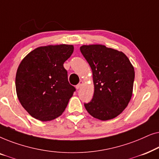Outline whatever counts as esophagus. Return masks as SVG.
I'll return each mask as SVG.
<instances>
[{
    "instance_id": "obj_1",
    "label": "esophagus",
    "mask_w": 159,
    "mask_h": 159,
    "mask_svg": "<svg viewBox=\"0 0 159 159\" xmlns=\"http://www.w3.org/2000/svg\"><path fill=\"white\" fill-rule=\"evenodd\" d=\"M82 85H83V81H82V80H81V81L79 82V84H78L76 86V88H77V89H80V88H81V87Z\"/></svg>"
}]
</instances>
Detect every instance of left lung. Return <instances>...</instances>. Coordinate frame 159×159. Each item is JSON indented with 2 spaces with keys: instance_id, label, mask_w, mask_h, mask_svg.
I'll return each instance as SVG.
<instances>
[{
  "instance_id": "left-lung-1",
  "label": "left lung",
  "mask_w": 159,
  "mask_h": 159,
  "mask_svg": "<svg viewBox=\"0 0 159 159\" xmlns=\"http://www.w3.org/2000/svg\"><path fill=\"white\" fill-rule=\"evenodd\" d=\"M80 51L93 71L94 94L84 107L102 121L116 117L127 107L133 90L134 70L125 53L103 45H82Z\"/></svg>"
}]
</instances>
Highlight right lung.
<instances>
[{
	"label": "right lung",
	"instance_id": "1",
	"mask_svg": "<svg viewBox=\"0 0 159 159\" xmlns=\"http://www.w3.org/2000/svg\"><path fill=\"white\" fill-rule=\"evenodd\" d=\"M73 51L72 45L38 47L21 61L16 75V94L32 117L51 121L64 111L76 90L64 67Z\"/></svg>",
	"mask_w": 159,
	"mask_h": 159
}]
</instances>
